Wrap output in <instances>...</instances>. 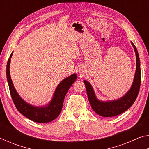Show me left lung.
Returning <instances> with one entry per match:
<instances>
[{
	"instance_id": "left-lung-1",
	"label": "left lung",
	"mask_w": 149,
	"mask_h": 149,
	"mask_svg": "<svg viewBox=\"0 0 149 149\" xmlns=\"http://www.w3.org/2000/svg\"><path fill=\"white\" fill-rule=\"evenodd\" d=\"M131 42L135 52L136 70L132 87L122 97L117 100L102 101L96 97L91 85L87 81H84L91 107L97 114L102 117H112L122 114L132 107L137 97L141 85L140 60L136 47L132 42Z\"/></svg>"
}]
</instances>
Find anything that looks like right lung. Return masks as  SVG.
I'll list each match as a JSON object with an SVG mask.
<instances>
[{"label": "right lung", "instance_id": "obj_1", "mask_svg": "<svg viewBox=\"0 0 149 149\" xmlns=\"http://www.w3.org/2000/svg\"><path fill=\"white\" fill-rule=\"evenodd\" d=\"M12 54L13 52L7 62L6 77L12 99L17 110L28 119L37 123L50 122L56 119L62 110L65 95L76 80L77 75L74 74L70 75L60 83L55 90L51 101L49 104L43 107H35L22 99L14 87L10 74V64Z\"/></svg>", "mask_w": 149, "mask_h": 149}]
</instances>
